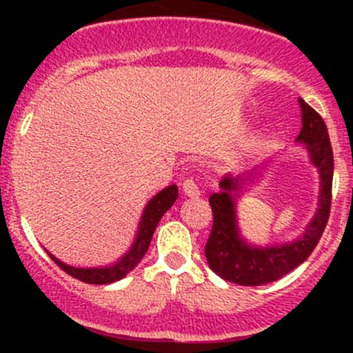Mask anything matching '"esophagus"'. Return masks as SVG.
Listing matches in <instances>:
<instances>
[{
    "label": "esophagus",
    "instance_id": "esophagus-1",
    "mask_svg": "<svg viewBox=\"0 0 353 353\" xmlns=\"http://www.w3.org/2000/svg\"><path fill=\"white\" fill-rule=\"evenodd\" d=\"M183 193L190 198L199 196V188L193 177H188V179L183 181Z\"/></svg>",
    "mask_w": 353,
    "mask_h": 353
}]
</instances>
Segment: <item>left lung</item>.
Returning a JSON list of instances; mask_svg holds the SVG:
<instances>
[{"label":"left lung","instance_id":"left-lung-1","mask_svg":"<svg viewBox=\"0 0 353 353\" xmlns=\"http://www.w3.org/2000/svg\"><path fill=\"white\" fill-rule=\"evenodd\" d=\"M302 130L299 140L307 145L311 159L321 174L319 208L309 223L304 237L292 244L275 248H252L241 239L237 232L234 196L230 191L239 190V177H223V191L210 196L213 225L205 245V256L210 268L223 280L245 287L275 282L297 268L311 256L321 239L330 219L331 186H333V148L323 117L307 102L301 101Z\"/></svg>","mask_w":353,"mask_h":353}]
</instances>
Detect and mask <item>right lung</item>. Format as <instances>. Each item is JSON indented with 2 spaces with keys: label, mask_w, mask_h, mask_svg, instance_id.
Returning <instances> with one entry per match:
<instances>
[{
  "label": "right lung",
  "mask_w": 353,
  "mask_h": 353,
  "mask_svg": "<svg viewBox=\"0 0 353 353\" xmlns=\"http://www.w3.org/2000/svg\"><path fill=\"white\" fill-rule=\"evenodd\" d=\"M177 199V186H169L165 190L160 191L157 196H154L148 201L147 208H145L143 216H141L140 222V230H138L137 241H134L133 248L130 249L128 254H124L116 265L105 266V268H74V266H68L65 263H61L59 259H56L54 256H51L52 261L66 272L68 275H71L73 279L80 280V282L92 283V285H104V283H112L121 280L123 276H126L138 263L141 261V258L147 252L148 245H150L152 237L157 229V223L162 219L163 213L174 205V201Z\"/></svg>",
  "instance_id": "right-lung-1"
}]
</instances>
